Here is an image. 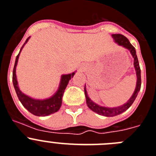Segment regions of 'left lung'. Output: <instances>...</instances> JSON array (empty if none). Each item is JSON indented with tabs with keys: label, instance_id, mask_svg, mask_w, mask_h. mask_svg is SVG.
<instances>
[{
	"label": "left lung",
	"instance_id": "obj_1",
	"mask_svg": "<svg viewBox=\"0 0 156 156\" xmlns=\"http://www.w3.org/2000/svg\"><path fill=\"white\" fill-rule=\"evenodd\" d=\"M112 37L114 38L115 41L119 45H121L124 47L125 48L128 49L130 52L131 55L133 57V65H134L135 70H136V78H137V81H136V86L135 91L133 94L132 95V97L130 99L127 101L126 104H124L122 106L116 107V108H106V107L100 106L98 104H95L93 101H91V99L88 97L87 91H86V87H85V95H86V104H87L88 107L91 109L93 112H96V113L101 115L106 116V117H112V116H115L118 115H120L122 112H126L129 107L133 104V103L134 102L135 99H136V96H137L138 93L140 91V86H141V78H140V68L139 66V62H138L137 56L136 54V50L135 48L132 44H130L129 41L122 34H112Z\"/></svg>",
	"mask_w": 156,
	"mask_h": 156
}]
</instances>
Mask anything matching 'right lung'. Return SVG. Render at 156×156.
I'll use <instances>...</instances> for the list:
<instances>
[{
	"label": "right lung",
	"mask_w": 156,
	"mask_h": 156,
	"mask_svg": "<svg viewBox=\"0 0 156 156\" xmlns=\"http://www.w3.org/2000/svg\"><path fill=\"white\" fill-rule=\"evenodd\" d=\"M30 37L27 39L26 42L24 44L27 42L29 40ZM24 44L21 48L20 51V53L16 56V62H15V66L13 68V74H12V82L13 86H14L15 90L16 92V94L18 96L19 100L22 104L23 105L24 108L26 109H27L31 114H33L34 115L37 116H47L51 114H53L55 112H58L59 109L61 107L62 104V97H63V93L64 90L67 87V84H68L69 81L70 80L71 77L74 76V74H75L73 72L72 74H63L61 77V81H60V84H59V89L56 91V93L51 97L50 98L44 99V100H37V99L31 98V97H28L27 95L24 94L23 93H22L20 91V88L18 86V82H17V78H16V65H17V62H18L19 56H20V52H21L22 48H23Z\"/></svg>",
	"instance_id": "add662e5"
}]
</instances>
